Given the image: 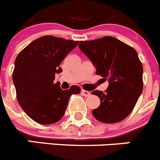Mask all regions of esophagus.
<instances>
[{
    "label": "esophagus",
    "instance_id": "esophagus-1",
    "mask_svg": "<svg viewBox=\"0 0 160 160\" xmlns=\"http://www.w3.org/2000/svg\"><path fill=\"white\" fill-rule=\"evenodd\" d=\"M82 94L83 96H85V97H89V96H90V92H89V91L84 90V89L82 90Z\"/></svg>",
    "mask_w": 160,
    "mask_h": 160
}]
</instances>
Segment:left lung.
Returning <instances> with one entry per match:
<instances>
[{"label": "left lung", "mask_w": 160, "mask_h": 160, "mask_svg": "<svg viewBox=\"0 0 160 160\" xmlns=\"http://www.w3.org/2000/svg\"><path fill=\"white\" fill-rule=\"evenodd\" d=\"M81 51L95 66L96 74L108 79L105 91L95 90L100 104L92 115L104 123H116L134 108L143 90V67L133 48L111 36L82 41Z\"/></svg>", "instance_id": "1"}]
</instances>
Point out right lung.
Segmentation results:
<instances>
[{"label": "right lung", "mask_w": 160, "mask_h": 160, "mask_svg": "<svg viewBox=\"0 0 160 160\" xmlns=\"http://www.w3.org/2000/svg\"><path fill=\"white\" fill-rule=\"evenodd\" d=\"M78 41L46 35L30 42L15 60L12 80L18 103L36 122L49 125L63 116L72 94L81 89L72 86L68 90L54 83L55 74L62 72L60 63Z\"/></svg>", "instance_id": "add662e5"}]
</instances>
